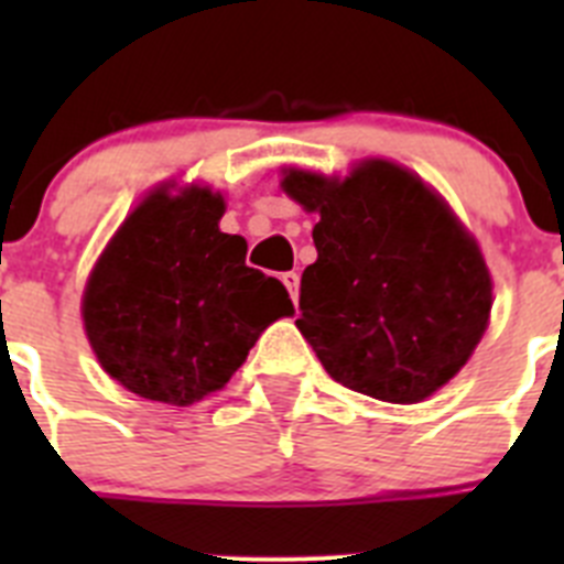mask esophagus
Wrapping results in <instances>:
<instances>
[{"instance_id":"obj_1","label":"esophagus","mask_w":564,"mask_h":564,"mask_svg":"<svg viewBox=\"0 0 564 564\" xmlns=\"http://www.w3.org/2000/svg\"><path fill=\"white\" fill-rule=\"evenodd\" d=\"M282 282H285L288 293H291V299H293V302H296V296H299V273L296 271L282 273Z\"/></svg>"}]
</instances>
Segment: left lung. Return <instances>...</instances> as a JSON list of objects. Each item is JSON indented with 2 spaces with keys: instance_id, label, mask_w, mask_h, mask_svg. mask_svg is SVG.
Instances as JSON below:
<instances>
[{
  "instance_id": "left-lung-1",
  "label": "left lung",
  "mask_w": 564,
  "mask_h": 564,
  "mask_svg": "<svg viewBox=\"0 0 564 564\" xmlns=\"http://www.w3.org/2000/svg\"><path fill=\"white\" fill-rule=\"evenodd\" d=\"M282 188L318 212L296 327L330 378L390 403L449 383L491 313L486 259L452 208L410 169L378 158L344 181L288 169Z\"/></svg>"
}]
</instances>
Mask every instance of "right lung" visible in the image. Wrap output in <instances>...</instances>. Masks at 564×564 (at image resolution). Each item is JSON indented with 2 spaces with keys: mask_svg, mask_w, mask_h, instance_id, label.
<instances>
[{
  "mask_svg": "<svg viewBox=\"0 0 564 564\" xmlns=\"http://www.w3.org/2000/svg\"><path fill=\"white\" fill-rule=\"evenodd\" d=\"M223 214L220 192L158 188L89 273V347L109 378L147 401L188 406L223 390L262 330L293 313L285 285L246 265V239L220 231Z\"/></svg>",
  "mask_w": 564,
  "mask_h": 564,
  "instance_id": "right-lung-1",
  "label": "right lung"
}]
</instances>
